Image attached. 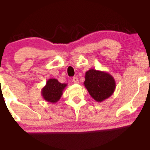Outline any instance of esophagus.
<instances>
[{"label": "esophagus", "instance_id": "34e87169", "mask_svg": "<svg viewBox=\"0 0 150 150\" xmlns=\"http://www.w3.org/2000/svg\"><path fill=\"white\" fill-rule=\"evenodd\" d=\"M73 81L75 82V83H78L79 82V79L77 77H74L73 78Z\"/></svg>", "mask_w": 150, "mask_h": 150}]
</instances>
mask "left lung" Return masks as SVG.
I'll return each mask as SVG.
<instances>
[{
    "instance_id": "obj_1",
    "label": "left lung",
    "mask_w": 150,
    "mask_h": 150,
    "mask_svg": "<svg viewBox=\"0 0 150 150\" xmlns=\"http://www.w3.org/2000/svg\"><path fill=\"white\" fill-rule=\"evenodd\" d=\"M84 85L91 97L98 103L111 97L116 88V82L109 73L91 69L86 72Z\"/></svg>"
}]
</instances>
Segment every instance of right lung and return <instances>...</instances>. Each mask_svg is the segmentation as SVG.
<instances>
[{
	"label": "right lung",
	"mask_w": 150,
	"mask_h": 150,
	"mask_svg": "<svg viewBox=\"0 0 150 150\" xmlns=\"http://www.w3.org/2000/svg\"><path fill=\"white\" fill-rule=\"evenodd\" d=\"M66 86L67 84L60 83L56 79H50L41 90V95L47 102L56 103L60 100Z\"/></svg>",
	"instance_id": "right-lung-1"
}]
</instances>
